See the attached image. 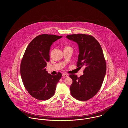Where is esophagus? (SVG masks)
<instances>
[{
  "label": "esophagus",
  "mask_w": 128,
  "mask_h": 128,
  "mask_svg": "<svg viewBox=\"0 0 128 128\" xmlns=\"http://www.w3.org/2000/svg\"><path fill=\"white\" fill-rule=\"evenodd\" d=\"M62 76L63 77H68V74H66V73H63V74H62Z\"/></svg>",
  "instance_id": "esophagus-1"
}]
</instances>
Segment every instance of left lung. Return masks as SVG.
Wrapping results in <instances>:
<instances>
[{"label": "left lung", "mask_w": 128, "mask_h": 128, "mask_svg": "<svg viewBox=\"0 0 128 128\" xmlns=\"http://www.w3.org/2000/svg\"><path fill=\"white\" fill-rule=\"evenodd\" d=\"M66 37L78 45L77 67H85L82 76L69 75L73 80L70 87L71 94L78 100L86 101L98 92L106 74V62L102 48L94 37L89 34H70Z\"/></svg>", "instance_id": "1"}]
</instances>
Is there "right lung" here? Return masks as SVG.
Masks as SVG:
<instances>
[{
	"mask_svg": "<svg viewBox=\"0 0 128 128\" xmlns=\"http://www.w3.org/2000/svg\"><path fill=\"white\" fill-rule=\"evenodd\" d=\"M62 37L53 34L36 36L26 48L20 65L22 80L28 93L38 100H46L55 93L56 84L62 77L48 74L45 68L50 61V50L52 43Z\"/></svg>",
	"mask_w": 128,
	"mask_h": 128,
	"instance_id": "right-lung-1",
	"label": "right lung"
}]
</instances>
